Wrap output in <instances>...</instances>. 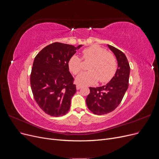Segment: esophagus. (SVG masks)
Listing matches in <instances>:
<instances>
[{
  "label": "esophagus",
  "mask_w": 159,
  "mask_h": 159,
  "mask_svg": "<svg viewBox=\"0 0 159 159\" xmlns=\"http://www.w3.org/2000/svg\"><path fill=\"white\" fill-rule=\"evenodd\" d=\"M81 87H82V86H81V85H76V88H77V89H80Z\"/></svg>",
  "instance_id": "34e87169"
}]
</instances>
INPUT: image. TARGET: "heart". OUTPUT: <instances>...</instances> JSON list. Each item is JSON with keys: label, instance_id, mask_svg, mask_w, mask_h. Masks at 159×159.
Returning a JSON list of instances; mask_svg holds the SVG:
<instances>
[{"label": "heart", "instance_id": "1", "mask_svg": "<svg viewBox=\"0 0 159 159\" xmlns=\"http://www.w3.org/2000/svg\"><path fill=\"white\" fill-rule=\"evenodd\" d=\"M81 59L91 62L88 67L89 71L77 77V83L80 85H92L98 80L100 83H107L117 72L118 64L116 57L99 45L94 44L84 49ZM68 68L73 74H80L83 69L81 60L76 55L72 56L68 61Z\"/></svg>", "mask_w": 159, "mask_h": 159}]
</instances>
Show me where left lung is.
Returning a JSON list of instances; mask_svg holds the SVG:
<instances>
[{
    "label": "left lung",
    "instance_id": "1",
    "mask_svg": "<svg viewBox=\"0 0 159 159\" xmlns=\"http://www.w3.org/2000/svg\"><path fill=\"white\" fill-rule=\"evenodd\" d=\"M108 47L117 57L118 68L108 84L102 87L89 88L90 93L86 98L88 109L95 115L111 113L121 102L129 86L130 66L124 53L111 45Z\"/></svg>",
    "mask_w": 159,
    "mask_h": 159
}]
</instances>
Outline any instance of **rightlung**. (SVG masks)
<instances>
[{
	"label": "right lung",
	"mask_w": 159,
	"mask_h": 159,
	"mask_svg": "<svg viewBox=\"0 0 159 159\" xmlns=\"http://www.w3.org/2000/svg\"><path fill=\"white\" fill-rule=\"evenodd\" d=\"M81 46L76 48L54 42L35 57L30 74L31 89L36 102L46 114L60 117L68 112L76 91L68 61Z\"/></svg>",
	"instance_id": "right-lung-1"
}]
</instances>
